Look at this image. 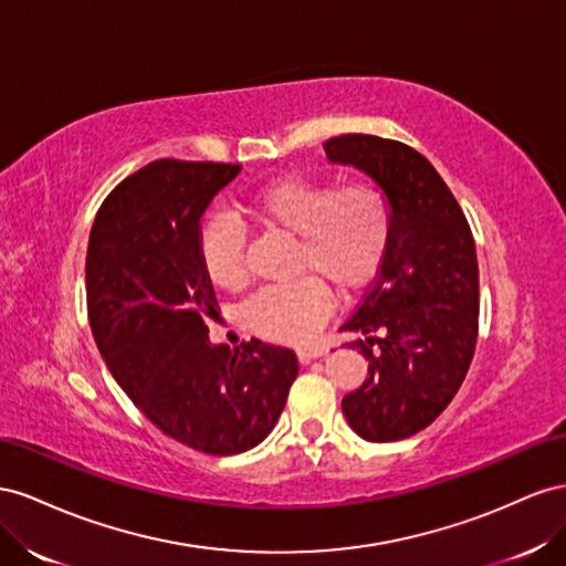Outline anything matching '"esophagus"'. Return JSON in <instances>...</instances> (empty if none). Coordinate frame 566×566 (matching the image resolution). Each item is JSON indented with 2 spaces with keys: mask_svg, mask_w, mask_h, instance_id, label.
<instances>
[{
  "mask_svg": "<svg viewBox=\"0 0 566 566\" xmlns=\"http://www.w3.org/2000/svg\"><path fill=\"white\" fill-rule=\"evenodd\" d=\"M322 355H325V348H298L296 350V358L301 365H308L311 360L322 358Z\"/></svg>",
  "mask_w": 566,
  "mask_h": 566,
  "instance_id": "obj_1",
  "label": "esophagus"
}]
</instances>
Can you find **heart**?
Returning a JSON list of instances; mask_svg holds the SVG:
<instances>
[{
  "label": "heart",
  "mask_w": 566,
  "mask_h": 566,
  "mask_svg": "<svg viewBox=\"0 0 566 566\" xmlns=\"http://www.w3.org/2000/svg\"><path fill=\"white\" fill-rule=\"evenodd\" d=\"M247 216L268 232L296 237L294 272L298 282L255 294L239 313L251 334L274 344H308L332 313L329 286L358 292L375 277L391 234V211L373 182H334L286 175L255 189L244 201ZM201 265L216 286L239 292L249 282L247 232L218 213L199 237Z\"/></svg>",
  "instance_id": "b5f03b06"
}]
</instances>
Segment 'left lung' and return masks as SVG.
Returning <instances> with one entry per match:
<instances>
[{
    "mask_svg": "<svg viewBox=\"0 0 566 566\" xmlns=\"http://www.w3.org/2000/svg\"><path fill=\"white\" fill-rule=\"evenodd\" d=\"M325 151L332 164L373 177L389 201L391 234L377 280L342 327L365 334L348 346L369 360L367 379L344 396L342 410L365 441H400L448 408L474 358V237L453 191L408 144L342 135Z\"/></svg>",
    "mask_w": 566,
    "mask_h": 566,
    "instance_id": "8db88e82",
    "label": "left lung"
}]
</instances>
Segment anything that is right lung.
<instances>
[{"label": "right lung", "instance_id": "right-lung-1", "mask_svg": "<svg viewBox=\"0 0 566 566\" xmlns=\"http://www.w3.org/2000/svg\"><path fill=\"white\" fill-rule=\"evenodd\" d=\"M241 166L160 158L113 189L94 218L85 282L108 373L170 439L237 455L277 424L298 375L294 350L208 342L218 313L201 265V216Z\"/></svg>", "mask_w": 566, "mask_h": 566}]
</instances>
